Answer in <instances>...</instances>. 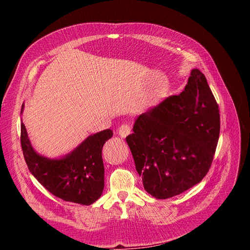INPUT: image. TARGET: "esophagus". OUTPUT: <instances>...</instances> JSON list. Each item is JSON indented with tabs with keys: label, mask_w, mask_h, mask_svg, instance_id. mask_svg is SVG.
<instances>
[{
	"label": "esophagus",
	"mask_w": 250,
	"mask_h": 250,
	"mask_svg": "<svg viewBox=\"0 0 250 250\" xmlns=\"http://www.w3.org/2000/svg\"><path fill=\"white\" fill-rule=\"evenodd\" d=\"M118 132H119V135L121 138H126L128 134H130L131 127L128 124H123V125H121V127L119 128Z\"/></svg>",
	"instance_id": "esophagus-1"
}]
</instances>
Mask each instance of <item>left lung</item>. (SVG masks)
Instances as JSON below:
<instances>
[{
    "mask_svg": "<svg viewBox=\"0 0 250 250\" xmlns=\"http://www.w3.org/2000/svg\"><path fill=\"white\" fill-rule=\"evenodd\" d=\"M219 133V106L206 76L194 69L184 92L138 117L126 142L145 190L167 199L207 175Z\"/></svg>",
    "mask_w": 250,
    "mask_h": 250,
    "instance_id": "1",
    "label": "left lung"
}]
</instances>
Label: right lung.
Listing matches in <instances>:
<instances>
[{"label":"right lung","mask_w":250,"mask_h":250,"mask_svg":"<svg viewBox=\"0 0 250 250\" xmlns=\"http://www.w3.org/2000/svg\"><path fill=\"white\" fill-rule=\"evenodd\" d=\"M111 137L110 129L89 135L72 153L50 160L35 152L24 123L21 124V145L29 171L51 194L83 206L94 203L103 192L102 148Z\"/></svg>","instance_id":"right-lung-1"}]
</instances>
